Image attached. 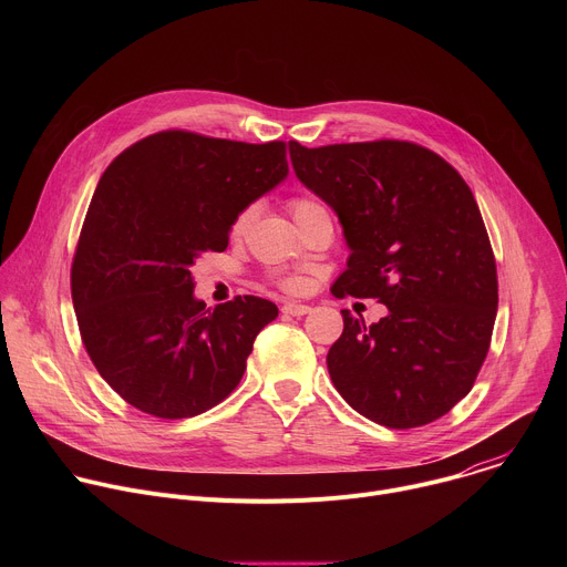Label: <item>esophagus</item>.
<instances>
[{
  "label": "esophagus",
  "instance_id": "1",
  "mask_svg": "<svg viewBox=\"0 0 567 567\" xmlns=\"http://www.w3.org/2000/svg\"><path fill=\"white\" fill-rule=\"evenodd\" d=\"M309 305H298V302H285L282 305V313H287V316H305V313H309Z\"/></svg>",
  "mask_w": 567,
  "mask_h": 567
}]
</instances>
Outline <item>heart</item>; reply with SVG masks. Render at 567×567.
<instances>
[{
	"instance_id": "1",
	"label": "heart",
	"mask_w": 567,
	"mask_h": 567,
	"mask_svg": "<svg viewBox=\"0 0 567 567\" xmlns=\"http://www.w3.org/2000/svg\"><path fill=\"white\" fill-rule=\"evenodd\" d=\"M313 206H318V204H313V202H309V199H293V202H291V213H293V217H296V215H300V213H305V210H309V208H313ZM251 215H254V208H245V210H241V213L233 219V226H230L233 235L245 233V228H247ZM285 289H289V291H300V289H302V282H300V280H285Z\"/></svg>"
}]
</instances>
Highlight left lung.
<instances>
[{
    "mask_svg": "<svg viewBox=\"0 0 567 567\" xmlns=\"http://www.w3.org/2000/svg\"><path fill=\"white\" fill-rule=\"evenodd\" d=\"M289 156L343 226L350 258L332 291L388 307L372 326L341 311L343 334L328 352L334 388L388 429L440 420L473 388L498 309L496 260L471 188L409 141H289Z\"/></svg>",
    "mask_w": 567,
    "mask_h": 567,
    "instance_id": "8db88e82",
    "label": "left lung"
}]
</instances>
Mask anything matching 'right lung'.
<instances>
[{
  "instance_id": "obj_1",
  "label": "right lung",
  "mask_w": 567,
  "mask_h": 567,
  "mask_svg": "<svg viewBox=\"0 0 567 567\" xmlns=\"http://www.w3.org/2000/svg\"><path fill=\"white\" fill-rule=\"evenodd\" d=\"M287 143H241L168 130L141 138L103 173L71 265L80 337L130 406L195 417L247 370L271 300L237 296L206 309L193 265L224 251L233 219L287 175Z\"/></svg>"
}]
</instances>
